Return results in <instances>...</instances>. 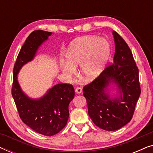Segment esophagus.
Returning <instances> with one entry per match:
<instances>
[{
  "label": "esophagus",
  "mask_w": 153,
  "mask_h": 153,
  "mask_svg": "<svg viewBox=\"0 0 153 153\" xmlns=\"http://www.w3.org/2000/svg\"><path fill=\"white\" fill-rule=\"evenodd\" d=\"M75 92H76L77 94H81L82 93V88L80 87H77L75 89Z\"/></svg>",
  "instance_id": "obj_1"
}]
</instances>
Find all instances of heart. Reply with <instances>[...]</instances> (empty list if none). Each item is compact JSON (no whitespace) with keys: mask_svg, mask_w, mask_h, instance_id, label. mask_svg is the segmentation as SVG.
Listing matches in <instances>:
<instances>
[{"mask_svg":"<svg viewBox=\"0 0 153 153\" xmlns=\"http://www.w3.org/2000/svg\"><path fill=\"white\" fill-rule=\"evenodd\" d=\"M111 53L110 44L106 39L88 35L75 39L69 45L65 62L61 69L67 76L74 74L79 65V72L88 79L97 77L107 63Z\"/></svg>","mask_w":153,"mask_h":153,"instance_id":"heart-1","label":"heart"}]
</instances>
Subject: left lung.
<instances>
[{"label":"left lung","instance_id":"left-lung-1","mask_svg":"<svg viewBox=\"0 0 153 153\" xmlns=\"http://www.w3.org/2000/svg\"><path fill=\"white\" fill-rule=\"evenodd\" d=\"M114 62L95 80L83 87L88 115L95 125L115 131L132 118L141 94L139 70L125 41L113 31Z\"/></svg>","mask_w":153,"mask_h":153}]
</instances>
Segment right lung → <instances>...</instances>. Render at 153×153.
Here are the masks:
<instances>
[{"mask_svg": "<svg viewBox=\"0 0 153 153\" xmlns=\"http://www.w3.org/2000/svg\"><path fill=\"white\" fill-rule=\"evenodd\" d=\"M51 35V32L38 30L27 37L14 64L12 88V97L23 122L37 133L48 137L58 133L67 125L69 104L74 97V88L71 84L58 83L42 97L34 99L22 91L18 74L24 65L34 59L39 47Z\"/></svg>", "mask_w": 153, "mask_h": 153, "instance_id": "right-lung-1", "label": "right lung"}]
</instances>
